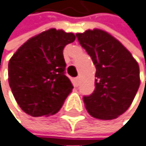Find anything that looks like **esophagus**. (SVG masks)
<instances>
[{
    "label": "esophagus",
    "instance_id": "1",
    "mask_svg": "<svg viewBox=\"0 0 146 146\" xmlns=\"http://www.w3.org/2000/svg\"><path fill=\"white\" fill-rule=\"evenodd\" d=\"M74 82H75V86H79V82H80V78H79V77H76V78L74 79Z\"/></svg>",
    "mask_w": 146,
    "mask_h": 146
}]
</instances>
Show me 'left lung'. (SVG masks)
<instances>
[{
  "mask_svg": "<svg viewBox=\"0 0 146 146\" xmlns=\"http://www.w3.org/2000/svg\"><path fill=\"white\" fill-rule=\"evenodd\" d=\"M76 37L96 67L94 91L83 97L86 108L95 118H116L128 110L138 91L139 65L128 49L104 31L88 30Z\"/></svg>",
  "mask_w": 146,
  "mask_h": 146,
  "instance_id": "8db88e82",
  "label": "left lung"
}]
</instances>
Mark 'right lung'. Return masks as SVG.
<instances>
[{
    "label": "right lung",
    "instance_id": "add662e5",
    "mask_svg": "<svg viewBox=\"0 0 146 146\" xmlns=\"http://www.w3.org/2000/svg\"><path fill=\"white\" fill-rule=\"evenodd\" d=\"M75 40L72 33L50 29L29 39L8 63L15 99L31 116L58 113L74 88L65 75L63 48Z\"/></svg>",
    "mask_w": 146,
    "mask_h": 146
}]
</instances>
